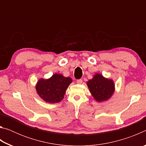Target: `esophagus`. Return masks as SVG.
<instances>
[{"label":"esophagus","mask_w":146,"mask_h":146,"mask_svg":"<svg viewBox=\"0 0 146 146\" xmlns=\"http://www.w3.org/2000/svg\"><path fill=\"white\" fill-rule=\"evenodd\" d=\"M76 83H77L78 84H81L82 83V79H78V80H76Z\"/></svg>","instance_id":"esophagus-1"}]
</instances>
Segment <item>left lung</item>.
<instances>
[{
    "instance_id": "obj_1",
    "label": "left lung",
    "mask_w": 146,
    "mask_h": 146,
    "mask_svg": "<svg viewBox=\"0 0 146 146\" xmlns=\"http://www.w3.org/2000/svg\"><path fill=\"white\" fill-rule=\"evenodd\" d=\"M87 85L94 99L98 102L110 99L115 90L112 79L105 78L100 73H96L92 79L88 81Z\"/></svg>"
}]
</instances>
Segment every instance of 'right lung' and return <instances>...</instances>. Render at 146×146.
I'll return each mask as SVG.
<instances>
[{
    "instance_id": "add662e5",
    "label": "right lung",
    "mask_w": 146,
    "mask_h": 146,
    "mask_svg": "<svg viewBox=\"0 0 146 146\" xmlns=\"http://www.w3.org/2000/svg\"><path fill=\"white\" fill-rule=\"evenodd\" d=\"M71 82L72 78L55 73L49 78L39 79L35 88L44 101L51 104L58 103L64 98L66 91Z\"/></svg>"
}]
</instances>
